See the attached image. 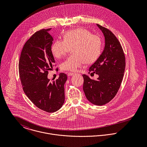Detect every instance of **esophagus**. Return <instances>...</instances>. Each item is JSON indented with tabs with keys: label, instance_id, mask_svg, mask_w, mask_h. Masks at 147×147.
I'll use <instances>...</instances> for the list:
<instances>
[{
	"label": "esophagus",
	"instance_id": "1",
	"mask_svg": "<svg viewBox=\"0 0 147 147\" xmlns=\"http://www.w3.org/2000/svg\"><path fill=\"white\" fill-rule=\"evenodd\" d=\"M75 74V73H73V72H68V76H72V75H74Z\"/></svg>",
	"mask_w": 147,
	"mask_h": 147
}]
</instances>
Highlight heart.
<instances>
[{"instance_id":"1","label":"heart","mask_w":147,"mask_h":147,"mask_svg":"<svg viewBox=\"0 0 147 147\" xmlns=\"http://www.w3.org/2000/svg\"><path fill=\"white\" fill-rule=\"evenodd\" d=\"M102 40L97 35L83 28L66 32L63 40H57L51 47L53 56L60 59L65 56L72 48L73 53L61 64L63 71H76L84 64L95 62L102 52Z\"/></svg>"}]
</instances>
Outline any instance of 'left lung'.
<instances>
[{
  "mask_svg": "<svg viewBox=\"0 0 147 147\" xmlns=\"http://www.w3.org/2000/svg\"><path fill=\"white\" fill-rule=\"evenodd\" d=\"M97 25L105 36V48L89 71L99 77L95 80L83 75V90L89 101L101 106L109 102L117 94L123 80L126 61L122 47L115 36L106 28Z\"/></svg>",
  "mask_w": 147,
  "mask_h": 147,
  "instance_id": "1",
  "label": "left lung"
}]
</instances>
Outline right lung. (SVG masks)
<instances>
[{"instance_id": "add662e5", "label": "right lung", "mask_w": 147, "mask_h": 147, "mask_svg": "<svg viewBox=\"0 0 147 147\" xmlns=\"http://www.w3.org/2000/svg\"><path fill=\"white\" fill-rule=\"evenodd\" d=\"M50 30L36 32L25 43L20 57L19 72L23 90L29 99L40 109L53 113L64 102V85L67 76L61 73L53 82L47 79L49 70L56 66L53 64L55 62L51 51L54 39L48 32Z\"/></svg>"}]
</instances>
